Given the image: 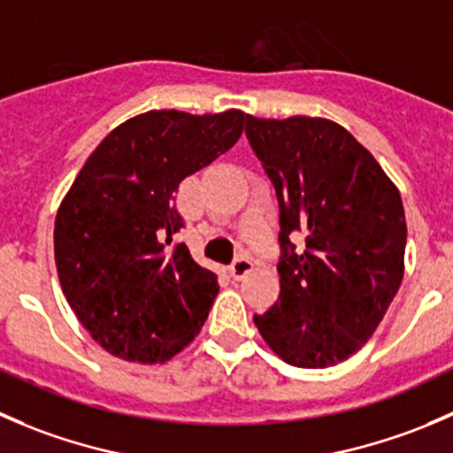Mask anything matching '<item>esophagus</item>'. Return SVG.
Wrapping results in <instances>:
<instances>
[{"instance_id": "1", "label": "esophagus", "mask_w": 453, "mask_h": 453, "mask_svg": "<svg viewBox=\"0 0 453 453\" xmlns=\"http://www.w3.org/2000/svg\"><path fill=\"white\" fill-rule=\"evenodd\" d=\"M250 268H253V259L246 257V255H240V257L233 259V264L228 266V273H231V277H235V280H242L246 273H250Z\"/></svg>"}]
</instances>
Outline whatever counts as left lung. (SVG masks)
<instances>
[{"label":"left lung","mask_w":453,"mask_h":453,"mask_svg":"<svg viewBox=\"0 0 453 453\" xmlns=\"http://www.w3.org/2000/svg\"><path fill=\"white\" fill-rule=\"evenodd\" d=\"M244 132L280 204L281 290L255 326L286 364H342L372 337L401 286V194L333 120L249 116ZM299 232L302 251L289 240Z\"/></svg>","instance_id":"1"}]
</instances>
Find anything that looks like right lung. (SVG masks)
<instances>
[{
  "label": "right lung",
  "mask_w": 453,
  "mask_h": 453,
  "mask_svg": "<svg viewBox=\"0 0 453 453\" xmlns=\"http://www.w3.org/2000/svg\"><path fill=\"white\" fill-rule=\"evenodd\" d=\"M249 114L134 116L94 150L61 203L55 259L73 311L110 355L163 364L200 333L216 273L173 244L178 185L240 138Z\"/></svg>",
  "instance_id": "1"
}]
</instances>
